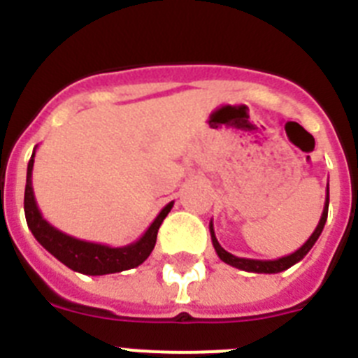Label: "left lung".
<instances>
[{"label":"left lung","instance_id":"obj_1","mask_svg":"<svg viewBox=\"0 0 358 358\" xmlns=\"http://www.w3.org/2000/svg\"><path fill=\"white\" fill-rule=\"evenodd\" d=\"M328 204H330V189L327 186V201H324V208H322V215L319 218L317 227L314 229V233L310 235V238L303 243L301 248L294 251L292 255L283 256V258H278V260H251V258H238V256L231 255L226 249L218 243L217 236H215L213 224H210V233H211V242H213V248L217 251L218 258L224 262V264L231 265V267H236L240 271H248V273H256V274H276L281 273V271H287L289 267L296 265L297 262H301L306 256V252L314 248V243L317 242V238L321 236L322 227L327 224L328 218Z\"/></svg>","mask_w":358,"mask_h":358}]
</instances>
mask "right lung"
Listing matches in <instances>:
<instances>
[{"mask_svg": "<svg viewBox=\"0 0 358 358\" xmlns=\"http://www.w3.org/2000/svg\"><path fill=\"white\" fill-rule=\"evenodd\" d=\"M37 147L31 152V157L28 161L27 169V186H24V217L30 227L31 235L36 236L37 242L43 245L50 255H53L59 262L69 267L75 273L87 274V276H103V274H115L134 268L143 264L150 256L152 249L156 245L157 231L163 224L164 217L170 213L173 206V201L169 202L163 210L159 211L154 222L148 226L143 235L136 242L122 245V248H110L106 243L87 242V240L75 238L71 235H66L61 229L46 220L41 213L39 206L34 195V186H31V170H34V157H36Z\"/></svg>", "mask_w": 358, "mask_h": 358, "instance_id": "obj_1", "label": "right lung"}]
</instances>
